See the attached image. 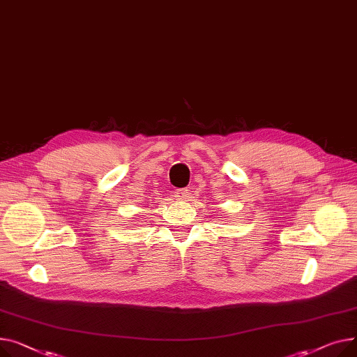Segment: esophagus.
I'll return each mask as SVG.
<instances>
[{"label":"esophagus","instance_id":"1","mask_svg":"<svg viewBox=\"0 0 357 357\" xmlns=\"http://www.w3.org/2000/svg\"><path fill=\"white\" fill-rule=\"evenodd\" d=\"M188 193H190V190H187V188H178L176 192V197L178 200H185L188 197Z\"/></svg>","mask_w":357,"mask_h":357}]
</instances>
